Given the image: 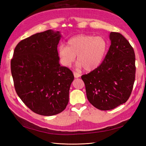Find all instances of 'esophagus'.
I'll list each match as a JSON object with an SVG mask.
<instances>
[{
	"mask_svg": "<svg viewBox=\"0 0 146 146\" xmlns=\"http://www.w3.org/2000/svg\"><path fill=\"white\" fill-rule=\"evenodd\" d=\"M73 75H74V76H75V78H79V77H80L81 76V75H80V74H79L78 73H77V72H73Z\"/></svg>",
	"mask_w": 146,
	"mask_h": 146,
	"instance_id": "esophagus-1",
	"label": "esophagus"
}]
</instances>
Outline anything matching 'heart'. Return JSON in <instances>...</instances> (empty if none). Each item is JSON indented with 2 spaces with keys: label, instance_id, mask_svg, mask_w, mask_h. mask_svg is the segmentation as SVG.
Returning a JSON list of instances; mask_svg holds the SVG:
<instances>
[{
  "label": "heart",
  "instance_id": "1",
  "mask_svg": "<svg viewBox=\"0 0 146 146\" xmlns=\"http://www.w3.org/2000/svg\"><path fill=\"white\" fill-rule=\"evenodd\" d=\"M107 49V42L103 37L79 35L68 39L66 46H59L58 52L64 66L70 67L77 56V67L92 71L101 64Z\"/></svg>",
  "mask_w": 146,
  "mask_h": 146
}]
</instances>
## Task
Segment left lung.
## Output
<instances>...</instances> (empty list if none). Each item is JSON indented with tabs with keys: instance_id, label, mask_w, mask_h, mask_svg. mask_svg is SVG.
<instances>
[{
	"instance_id": "1",
	"label": "left lung",
	"mask_w": 146,
	"mask_h": 146,
	"mask_svg": "<svg viewBox=\"0 0 146 146\" xmlns=\"http://www.w3.org/2000/svg\"><path fill=\"white\" fill-rule=\"evenodd\" d=\"M111 44L102 63L82 76L88 101L101 110L113 109L128 100L135 81L134 49L119 33H110Z\"/></svg>"
}]
</instances>
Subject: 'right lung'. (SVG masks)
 <instances>
[{
    "instance_id": "1",
    "label": "right lung",
    "mask_w": 146,
    "mask_h": 146,
    "mask_svg": "<svg viewBox=\"0 0 146 146\" xmlns=\"http://www.w3.org/2000/svg\"><path fill=\"white\" fill-rule=\"evenodd\" d=\"M60 31L51 29L22 40L11 60V73L17 94L34 112L44 116L61 113L69 101L74 80L61 66L57 50Z\"/></svg>"
}]
</instances>
